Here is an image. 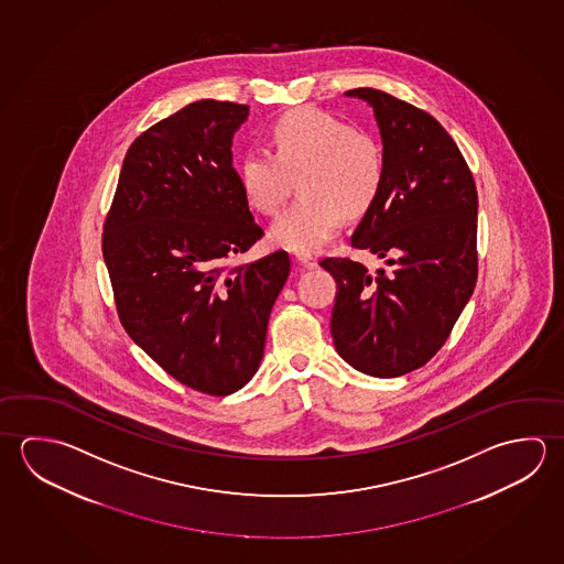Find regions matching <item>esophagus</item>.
Listing matches in <instances>:
<instances>
[{"mask_svg": "<svg viewBox=\"0 0 564 564\" xmlns=\"http://www.w3.org/2000/svg\"><path fill=\"white\" fill-rule=\"evenodd\" d=\"M295 261L301 265V268L313 269L316 268L315 259L311 258V256H306V253H296Z\"/></svg>", "mask_w": 564, "mask_h": 564, "instance_id": "1", "label": "esophagus"}]
</instances>
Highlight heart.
Segmentation results:
<instances>
[{"label": "heart", "instance_id": "b5f03b06", "mask_svg": "<svg viewBox=\"0 0 564 564\" xmlns=\"http://www.w3.org/2000/svg\"><path fill=\"white\" fill-rule=\"evenodd\" d=\"M268 150H248L239 162V184L253 208L273 216L285 204L291 178L296 199L271 226L279 248L313 253L343 226L375 208L384 188V156L372 137L330 112L299 109L279 117Z\"/></svg>", "mask_w": 564, "mask_h": 564}]
</instances>
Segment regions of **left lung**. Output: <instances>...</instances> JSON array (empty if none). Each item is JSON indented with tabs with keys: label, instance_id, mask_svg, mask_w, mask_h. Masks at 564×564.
I'll return each mask as SVG.
<instances>
[{
	"label": "left lung",
	"instance_id": "left-lung-1",
	"mask_svg": "<svg viewBox=\"0 0 564 564\" xmlns=\"http://www.w3.org/2000/svg\"><path fill=\"white\" fill-rule=\"evenodd\" d=\"M375 109L384 188L350 246L388 258L368 273L348 258L321 261L336 281L330 333L356 370L395 378L444 346L477 281V189L437 120L384 90H348Z\"/></svg>",
	"mask_w": 564,
	"mask_h": 564
}]
</instances>
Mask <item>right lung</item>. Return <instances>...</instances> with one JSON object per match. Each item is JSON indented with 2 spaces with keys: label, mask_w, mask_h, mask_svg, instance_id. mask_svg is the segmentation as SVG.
<instances>
[{
  "label": "right lung",
  "mask_w": 564,
  "mask_h": 564,
  "mask_svg": "<svg viewBox=\"0 0 564 564\" xmlns=\"http://www.w3.org/2000/svg\"><path fill=\"white\" fill-rule=\"evenodd\" d=\"M248 105L204 99L130 144L102 231L120 323L172 378L228 395L258 372L291 261L236 263L263 229L231 164Z\"/></svg>",
  "instance_id": "obj_1"
}]
</instances>
